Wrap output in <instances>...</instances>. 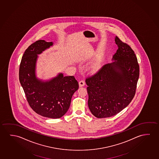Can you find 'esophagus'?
<instances>
[{"label": "esophagus", "mask_w": 159, "mask_h": 159, "mask_svg": "<svg viewBox=\"0 0 159 159\" xmlns=\"http://www.w3.org/2000/svg\"><path fill=\"white\" fill-rule=\"evenodd\" d=\"M79 86H80V87L84 86L85 85V81L83 80H81L79 81Z\"/></svg>", "instance_id": "34e87169"}]
</instances>
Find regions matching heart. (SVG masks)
I'll list each match as a JSON object with an SVG mask.
<instances>
[{
  "label": "heart",
  "instance_id": "heart-1",
  "mask_svg": "<svg viewBox=\"0 0 159 159\" xmlns=\"http://www.w3.org/2000/svg\"><path fill=\"white\" fill-rule=\"evenodd\" d=\"M96 66H100V63H96Z\"/></svg>",
  "mask_w": 159,
  "mask_h": 159
}]
</instances>
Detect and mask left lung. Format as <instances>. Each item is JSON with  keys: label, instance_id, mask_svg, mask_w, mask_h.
Instances as JSON below:
<instances>
[{"label": "left lung", "instance_id": "obj_1", "mask_svg": "<svg viewBox=\"0 0 159 159\" xmlns=\"http://www.w3.org/2000/svg\"><path fill=\"white\" fill-rule=\"evenodd\" d=\"M118 48L111 63L86 79L88 106L98 118L110 117L126 107L134 97L139 66L132 48L116 37Z\"/></svg>", "mask_w": 159, "mask_h": 159}]
</instances>
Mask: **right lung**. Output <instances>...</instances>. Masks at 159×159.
<instances>
[{"mask_svg":"<svg viewBox=\"0 0 159 159\" xmlns=\"http://www.w3.org/2000/svg\"><path fill=\"white\" fill-rule=\"evenodd\" d=\"M53 42L37 41L23 54L19 68V80L30 106L37 114L59 118L66 113L74 93L79 88L74 76L62 73L47 81L37 78L35 73L38 56L53 45Z\"/></svg>","mask_w":159,"mask_h":159,"instance_id":"1","label":"right lung"}]
</instances>
